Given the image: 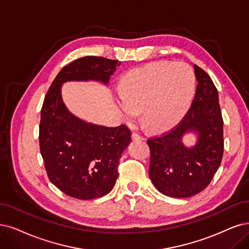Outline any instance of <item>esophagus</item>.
Listing matches in <instances>:
<instances>
[{"label":"esophagus","instance_id":"34e87169","mask_svg":"<svg viewBox=\"0 0 249 249\" xmlns=\"http://www.w3.org/2000/svg\"><path fill=\"white\" fill-rule=\"evenodd\" d=\"M132 140H133V141H143L144 139H143L142 136H141L140 134L132 133Z\"/></svg>","mask_w":249,"mask_h":249}]
</instances>
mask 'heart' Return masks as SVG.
Masks as SVG:
<instances>
[{"label": "heart", "mask_w": 249, "mask_h": 249, "mask_svg": "<svg viewBox=\"0 0 249 249\" xmlns=\"http://www.w3.org/2000/svg\"><path fill=\"white\" fill-rule=\"evenodd\" d=\"M194 88V73L186 64L153 62L124 77L119 106L127 120L142 112V121L151 130L166 131L185 114Z\"/></svg>", "instance_id": "1"}]
</instances>
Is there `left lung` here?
<instances>
[{
  "label": "left lung",
  "mask_w": 249,
  "mask_h": 249,
  "mask_svg": "<svg viewBox=\"0 0 249 249\" xmlns=\"http://www.w3.org/2000/svg\"><path fill=\"white\" fill-rule=\"evenodd\" d=\"M198 85L192 106L179 124L162 136L148 141L151 150L149 176L165 196L188 198L203 191L217 171L224 154V121L218 92L213 80L194 64ZM195 133L196 143L182 142Z\"/></svg>",
  "instance_id": "8db88e82"
}]
</instances>
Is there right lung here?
<instances>
[{
    "instance_id": "obj_1",
    "label": "right lung",
    "mask_w": 249,
    "mask_h": 249,
    "mask_svg": "<svg viewBox=\"0 0 249 249\" xmlns=\"http://www.w3.org/2000/svg\"><path fill=\"white\" fill-rule=\"evenodd\" d=\"M121 66L119 60L85 56L61 69L45 96L41 109L40 151L48 178L68 196L81 200L103 197L114 188L122 153L131 142L125 125L106 127L86 122L64 105L66 82H99Z\"/></svg>"
}]
</instances>
